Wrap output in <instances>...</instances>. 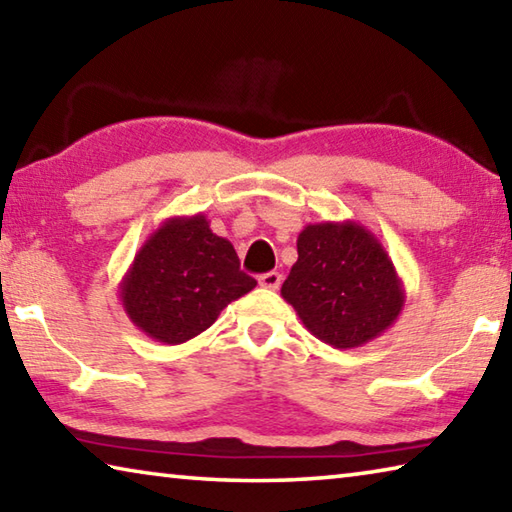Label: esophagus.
I'll return each instance as SVG.
<instances>
[{
    "label": "esophagus",
    "mask_w": 512,
    "mask_h": 512,
    "mask_svg": "<svg viewBox=\"0 0 512 512\" xmlns=\"http://www.w3.org/2000/svg\"><path fill=\"white\" fill-rule=\"evenodd\" d=\"M280 284H282V275L277 273V271H271V273H264V275H259V287H264V289H280Z\"/></svg>",
    "instance_id": "obj_1"
}]
</instances>
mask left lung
<instances>
[{"label":"left lung","mask_w":512,"mask_h":512,"mask_svg":"<svg viewBox=\"0 0 512 512\" xmlns=\"http://www.w3.org/2000/svg\"><path fill=\"white\" fill-rule=\"evenodd\" d=\"M282 298L316 339L339 350L384 334L406 300L393 259L359 221L305 225Z\"/></svg>","instance_id":"8db88e82"}]
</instances>
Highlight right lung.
I'll list each match as a JSON object with an SVG mask.
<instances>
[{
	"mask_svg": "<svg viewBox=\"0 0 512 512\" xmlns=\"http://www.w3.org/2000/svg\"><path fill=\"white\" fill-rule=\"evenodd\" d=\"M255 284L239 268L235 246L214 235L198 212L171 216L151 232L121 277L119 298L140 332L180 345L205 332Z\"/></svg>",
	"mask_w": 512,
	"mask_h": 512,
	"instance_id": "1",
	"label": "right lung"
}]
</instances>
